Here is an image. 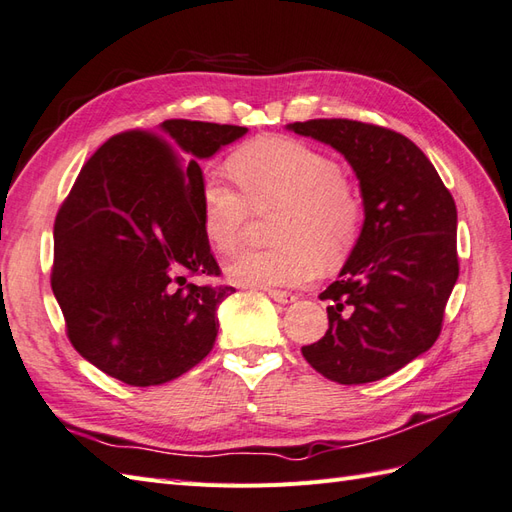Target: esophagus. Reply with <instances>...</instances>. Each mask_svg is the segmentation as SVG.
I'll return each mask as SVG.
<instances>
[{
    "label": "esophagus",
    "mask_w": 512,
    "mask_h": 512,
    "mask_svg": "<svg viewBox=\"0 0 512 512\" xmlns=\"http://www.w3.org/2000/svg\"><path fill=\"white\" fill-rule=\"evenodd\" d=\"M266 294L274 300V303H279V305H290V303H294V300H296L294 294L283 292V290H268Z\"/></svg>",
    "instance_id": "34e87169"
}]
</instances>
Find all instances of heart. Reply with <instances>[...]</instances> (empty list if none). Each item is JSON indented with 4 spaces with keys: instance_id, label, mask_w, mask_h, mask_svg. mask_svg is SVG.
I'll list each match as a JSON object with an SVG mask.
<instances>
[{
    "instance_id": "obj_1",
    "label": "heart",
    "mask_w": 512,
    "mask_h": 512,
    "mask_svg": "<svg viewBox=\"0 0 512 512\" xmlns=\"http://www.w3.org/2000/svg\"><path fill=\"white\" fill-rule=\"evenodd\" d=\"M235 190L218 175L199 192L201 229L218 253H233L251 214L283 209L274 251H244L227 266V279L242 287H298L316 277L320 259L335 266L355 244L363 207L342 179V168L307 142L266 136L248 142L229 160Z\"/></svg>"
}]
</instances>
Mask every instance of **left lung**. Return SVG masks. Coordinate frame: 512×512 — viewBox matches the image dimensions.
Here are the masks:
<instances>
[{
  "mask_svg": "<svg viewBox=\"0 0 512 512\" xmlns=\"http://www.w3.org/2000/svg\"><path fill=\"white\" fill-rule=\"evenodd\" d=\"M329 144L359 179L363 227L320 294L329 331L303 357L339 385L374 383L437 342L458 279L456 205L422 149L396 131L348 119L290 123Z\"/></svg>",
  "mask_w": 512,
  "mask_h": 512,
  "instance_id": "8db88e82",
  "label": "left lung"
}]
</instances>
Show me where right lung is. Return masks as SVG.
<instances>
[{"label": "right lung", "instance_id": "1", "mask_svg": "<svg viewBox=\"0 0 512 512\" xmlns=\"http://www.w3.org/2000/svg\"><path fill=\"white\" fill-rule=\"evenodd\" d=\"M246 127L164 121L127 131L90 157L54 227L51 290L71 344L95 368L134 385H164L201 363L233 287L218 277L201 229L199 162Z\"/></svg>", "mask_w": 512, "mask_h": 512}]
</instances>
